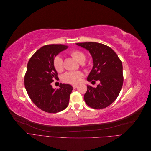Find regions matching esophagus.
Returning <instances> with one entry per match:
<instances>
[{"mask_svg": "<svg viewBox=\"0 0 151 151\" xmlns=\"http://www.w3.org/2000/svg\"><path fill=\"white\" fill-rule=\"evenodd\" d=\"M77 86H78V85H76V84H74V85L72 86V87L74 88V89H76V88H77Z\"/></svg>", "mask_w": 151, "mask_h": 151, "instance_id": "obj_1", "label": "esophagus"}]
</instances>
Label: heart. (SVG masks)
Here are the masks:
<instances>
[{"instance_id":"obj_1","label":"heart","mask_w":151,"mask_h":151,"mask_svg":"<svg viewBox=\"0 0 151 151\" xmlns=\"http://www.w3.org/2000/svg\"><path fill=\"white\" fill-rule=\"evenodd\" d=\"M70 55L75 58L79 63L84 62L86 60L85 54L80 50H74L70 52ZM53 65L57 72L63 70V59L60 55H57L53 58ZM83 74L80 71H69L67 72L62 76V81L65 83L72 84L79 83Z\"/></svg>"}]
</instances>
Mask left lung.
<instances>
[{
	"mask_svg": "<svg viewBox=\"0 0 151 151\" xmlns=\"http://www.w3.org/2000/svg\"><path fill=\"white\" fill-rule=\"evenodd\" d=\"M76 45L89 51L93 58V67L87 80L91 83L98 80L100 82L96 88L88 85L84 101L94 109L106 108L115 101L122 89V63L116 53L105 45L96 42Z\"/></svg>",
	"mask_w": 151,
	"mask_h": 151,
	"instance_id": "1",
	"label": "left lung"
}]
</instances>
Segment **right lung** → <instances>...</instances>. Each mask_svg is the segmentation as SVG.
Segmentation results:
<instances>
[{
    "instance_id": "right-lung-1",
    "label": "right lung",
    "mask_w": 151,
    "mask_h": 151,
    "mask_svg": "<svg viewBox=\"0 0 151 151\" xmlns=\"http://www.w3.org/2000/svg\"><path fill=\"white\" fill-rule=\"evenodd\" d=\"M67 48L63 45H48L40 48L31 57L27 65L24 86L31 101L42 110L50 113L65 109L73 89L70 84H60L53 89L51 83L58 79L53 60Z\"/></svg>"
}]
</instances>
